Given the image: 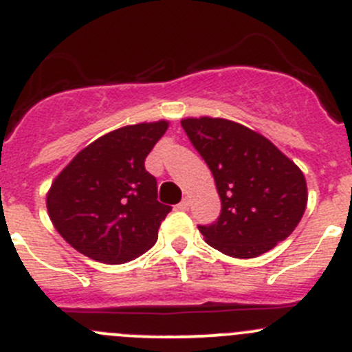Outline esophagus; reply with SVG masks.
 <instances>
[{
  "label": "esophagus",
  "instance_id": "obj_1",
  "mask_svg": "<svg viewBox=\"0 0 352 352\" xmlns=\"http://www.w3.org/2000/svg\"><path fill=\"white\" fill-rule=\"evenodd\" d=\"M177 208H179V210H182V211H187V210H189V199H187V197H186V199H182L179 204H177Z\"/></svg>",
  "mask_w": 352,
  "mask_h": 352
}]
</instances>
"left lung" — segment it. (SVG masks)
Wrapping results in <instances>:
<instances>
[{
    "label": "left lung",
    "mask_w": 352,
    "mask_h": 352,
    "mask_svg": "<svg viewBox=\"0 0 352 352\" xmlns=\"http://www.w3.org/2000/svg\"><path fill=\"white\" fill-rule=\"evenodd\" d=\"M182 127L214 177L221 211L197 225L211 248L256 258L294 232L308 187L299 166L258 132L225 118H184Z\"/></svg>",
    "instance_id": "8db88e82"
}]
</instances>
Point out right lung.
I'll return each instance as SVG.
<instances>
[{"label":"right lung","instance_id":"1","mask_svg":"<svg viewBox=\"0 0 352 352\" xmlns=\"http://www.w3.org/2000/svg\"><path fill=\"white\" fill-rule=\"evenodd\" d=\"M168 122L127 125L82 149L53 180L46 196L54 228L74 249L120 265L151 249L172 206L158 201L146 156Z\"/></svg>","mask_w":352,"mask_h":352}]
</instances>
